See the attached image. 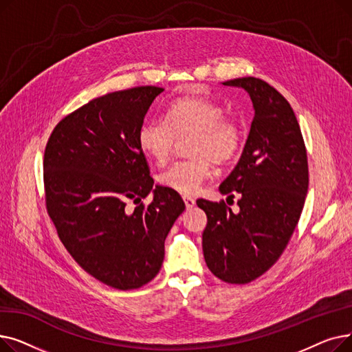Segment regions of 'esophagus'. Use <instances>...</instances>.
Segmentation results:
<instances>
[{"mask_svg":"<svg viewBox=\"0 0 352 352\" xmlns=\"http://www.w3.org/2000/svg\"><path fill=\"white\" fill-rule=\"evenodd\" d=\"M184 202H186V207L187 210H191L194 206H195V199L192 197H188V195H184Z\"/></svg>","mask_w":352,"mask_h":352,"instance_id":"1","label":"esophagus"}]
</instances>
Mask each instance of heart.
I'll return each instance as SVG.
<instances>
[{
	"label": "heart",
	"instance_id": "b5f03b06",
	"mask_svg": "<svg viewBox=\"0 0 352 352\" xmlns=\"http://www.w3.org/2000/svg\"><path fill=\"white\" fill-rule=\"evenodd\" d=\"M188 140V153L194 157L175 161L160 174L164 187L179 194H194L212 173L211 160L224 162L241 145V128L219 104L204 97H181L165 111L164 120L145 121L138 129V144L145 155L158 164L170 158L178 138Z\"/></svg>",
	"mask_w": 352,
	"mask_h": 352
}]
</instances>
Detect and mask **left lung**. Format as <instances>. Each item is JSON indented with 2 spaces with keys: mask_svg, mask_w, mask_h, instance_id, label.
Instances as JSON below:
<instances>
[{
  "mask_svg": "<svg viewBox=\"0 0 352 352\" xmlns=\"http://www.w3.org/2000/svg\"><path fill=\"white\" fill-rule=\"evenodd\" d=\"M243 88L254 107L250 134L219 192H238V212L224 201L198 199L207 214L202 251L210 271L230 284H247L268 271L298 224L308 191V162L300 124L288 101L260 78L223 82Z\"/></svg>",
  "mask_w": 352,
  "mask_h": 352,
  "instance_id": "left-lung-1",
  "label": "left lung"
}]
</instances>
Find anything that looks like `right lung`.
<instances>
[{
    "label": "right lung",
    "mask_w": 352,
    "mask_h": 352,
    "mask_svg": "<svg viewBox=\"0 0 352 352\" xmlns=\"http://www.w3.org/2000/svg\"><path fill=\"white\" fill-rule=\"evenodd\" d=\"M160 87L109 92L67 116L44 154L47 210L67 251L98 281L134 289L161 270L164 243L186 210L177 191L154 186L138 129ZM151 193L145 208L140 199ZM139 206L128 212L126 201Z\"/></svg>",
    "instance_id": "add662e5"
}]
</instances>
